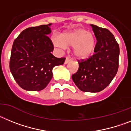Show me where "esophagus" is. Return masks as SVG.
<instances>
[{"label":"esophagus","mask_w":131,"mask_h":131,"mask_svg":"<svg viewBox=\"0 0 131 131\" xmlns=\"http://www.w3.org/2000/svg\"><path fill=\"white\" fill-rule=\"evenodd\" d=\"M71 61V59L69 57H66L65 61H64V64H68L69 62H70Z\"/></svg>","instance_id":"34e87169"}]
</instances>
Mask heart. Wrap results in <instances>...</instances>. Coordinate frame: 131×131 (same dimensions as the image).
I'll list each match as a JSON object with an SVG mask.
<instances>
[{
    "label": "heart",
    "mask_w": 131,
    "mask_h": 131,
    "mask_svg": "<svg viewBox=\"0 0 131 131\" xmlns=\"http://www.w3.org/2000/svg\"><path fill=\"white\" fill-rule=\"evenodd\" d=\"M59 40L54 41V45L60 49L73 47V54L78 59L88 58L94 51L95 38L94 34L82 29L66 31L59 36Z\"/></svg>",
    "instance_id": "obj_1"
}]
</instances>
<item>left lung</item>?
Wrapping results in <instances>:
<instances>
[{
    "label": "left lung",
    "instance_id": "left-lung-1",
    "mask_svg": "<svg viewBox=\"0 0 131 131\" xmlns=\"http://www.w3.org/2000/svg\"><path fill=\"white\" fill-rule=\"evenodd\" d=\"M91 26L97 39L95 53L86 61H78L79 68L72 78L82 92H99L110 84L117 72L119 47L110 30Z\"/></svg>",
    "mask_w": 131,
    "mask_h": 131
}]
</instances>
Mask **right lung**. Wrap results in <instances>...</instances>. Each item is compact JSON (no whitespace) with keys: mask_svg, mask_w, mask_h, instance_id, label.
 Instances as JSON below:
<instances>
[{"mask_svg":"<svg viewBox=\"0 0 131 131\" xmlns=\"http://www.w3.org/2000/svg\"><path fill=\"white\" fill-rule=\"evenodd\" d=\"M51 25L27 28L14 41L10 69L24 90H43L53 78V67L64 64L65 58H57L51 53L54 47L48 37Z\"/></svg>","mask_w":131,"mask_h":131,"instance_id":"add662e5","label":"right lung"}]
</instances>
